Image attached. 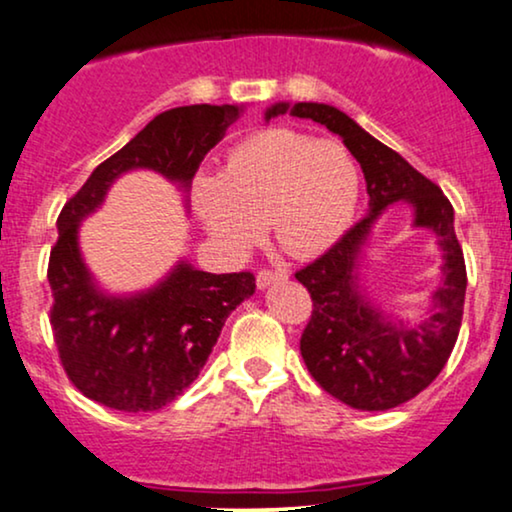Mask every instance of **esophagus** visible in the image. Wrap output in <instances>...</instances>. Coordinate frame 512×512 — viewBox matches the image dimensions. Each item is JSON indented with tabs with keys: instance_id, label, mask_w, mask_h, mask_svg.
<instances>
[{
	"instance_id": "1",
	"label": "esophagus",
	"mask_w": 512,
	"mask_h": 512,
	"mask_svg": "<svg viewBox=\"0 0 512 512\" xmlns=\"http://www.w3.org/2000/svg\"><path fill=\"white\" fill-rule=\"evenodd\" d=\"M287 270H282V268H275V270H258V275H256V284H258V289H265V287H270V284H277V282H284L287 280Z\"/></svg>"
}]
</instances>
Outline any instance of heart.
Wrapping results in <instances>:
<instances>
[{"instance_id":"obj_1","label":"heart","mask_w":512,"mask_h":512,"mask_svg":"<svg viewBox=\"0 0 512 512\" xmlns=\"http://www.w3.org/2000/svg\"><path fill=\"white\" fill-rule=\"evenodd\" d=\"M360 192V164L341 141L275 126L232 145L221 176L199 174L190 199L223 247H251L268 223L284 254L310 258L353 225Z\"/></svg>"}]
</instances>
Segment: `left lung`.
<instances>
[{
  "label": "left lung",
  "instance_id": "1",
  "mask_svg": "<svg viewBox=\"0 0 512 512\" xmlns=\"http://www.w3.org/2000/svg\"><path fill=\"white\" fill-rule=\"evenodd\" d=\"M284 112L313 119L341 136L360 162L369 192V214L317 261L296 272V280L313 298V315L301 336L303 362L315 381L348 407L362 411L400 407L435 381L459 338L468 275L454 232V209L433 181L338 108L324 103H275L265 119ZM395 201L415 207V224L436 232L445 258L434 310L414 328L390 323L366 301L356 280V258L370 225Z\"/></svg>",
  "mask_w": 512,
  "mask_h": 512
}]
</instances>
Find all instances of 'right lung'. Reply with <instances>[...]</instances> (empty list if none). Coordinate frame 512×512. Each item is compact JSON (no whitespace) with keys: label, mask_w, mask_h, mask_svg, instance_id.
<instances>
[{"label":"right lung","mask_w":512,"mask_h":512,"mask_svg":"<svg viewBox=\"0 0 512 512\" xmlns=\"http://www.w3.org/2000/svg\"><path fill=\"white\" fill-rule=\"evenodd\" d=\"M240 112L237 105L207 103L162 112L98 164L58 216L46 270L53 341L72 386L103 407L136 414L174 402L207 364L228 315L256 291V277L214 275L181 261L157 287L108 296L79 254V223L131 169H152L188 190L204 155Z\"/></svg>","instance_id":"right-lung-1"}]
</instances>
